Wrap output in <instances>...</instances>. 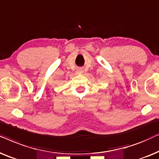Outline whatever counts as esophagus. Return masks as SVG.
Segmentation results:
<instances>
[{"label": "esophagus", "mask_w": 159, "mask_h": 159, "mask_svg": "<svg viewBox=\"0 0 159 159\" xmlns=\"http://www.w3.org/2000/svg\"><path fill=\"white\" fill-rule=\"evenodd\" d=\"M83 72H84V70L83 69H81V68L78 69V73H83Z\"/></svg>", "instance_id": "esophagus-1"}]
</instances>
